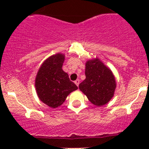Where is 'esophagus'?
<instances>
[{
    "instance_id": "esophagus-1",
    "label": "esophagus",
    "mask_w": 149,
    "mask_h": 149,
    "mask_svg": "<svg viewBox=\"0 0 149 149\" xmlns=\"http://www.w3.org/2000/svg\"><path fill=\"white\" fill-rule=\"evenodd\" d=\"M74 83L76 84V85L77 86H79V83H80V81H79V79H77V80H76L74 81Z\"/></svg>"
}]
</instances>
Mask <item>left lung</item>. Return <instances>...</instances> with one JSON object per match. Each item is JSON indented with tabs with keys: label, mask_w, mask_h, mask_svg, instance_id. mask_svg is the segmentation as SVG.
Wrapping results in <instances>:
<instances>
[{
	"label": "left lung",
	"mask_w": 149,
	"mask_h": 149,
	"mask_svg": "<svg viewBox=\"0 0 149 149\" xmlns=\"http://www.w3.org/2000/svg\"><path fill=\"white\" fill-rule=\"evenodd\" d=\"M85 75V80L79 87L88 100L98 107L109 102L116 88L115 76L110 69L95 58L86 63Z\"/></svg>",
	"instance_id": "1"
}]
</instances>
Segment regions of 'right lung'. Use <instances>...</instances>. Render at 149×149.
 Segmentation results:
<instances>
[{
	"label": "right lung",
	"instance_id": "obj_1",
	"mask_svg": "<svg viewBox=\"0 0 149 149\" xmlns=\"http://www.w3.org/2000/svg\"><path fill=\"white\" fill-rule=\"evenodd\" d=\"M63 54L52 55L40 66L35 79L39 99L47 106L56 108L65 102L68 95L78 88L62 69Z\"/></svg>",
	"mask_w": 149,
	"mask_h": 149
}]
</instances>
